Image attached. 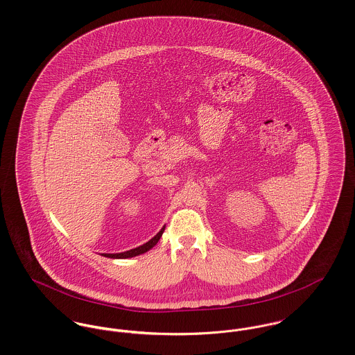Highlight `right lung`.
<instances>
[{
    "label": "right lung",
    "mask_w": 355,
    "mask_h": 355,
    "mask_svg": "<svg viewBox=\"0 0 355 355\" xmlns=\"http://www.w3.org/2000/svg\"><path fill=\"white\" fill-rule=\"evenodd\" d=\"M165 228H162L153 239H150L148 243L137 248V249H132V250H128V252H124V253H116V254H102L103 257H107V258H131V257H135V255H139V254L146 253L149 252L152 248H154L157 245V242L159 241V238L162 236V232H164Z\"/></svg>",
    "instance_id": "right-lung-1"
}]
</instances>
